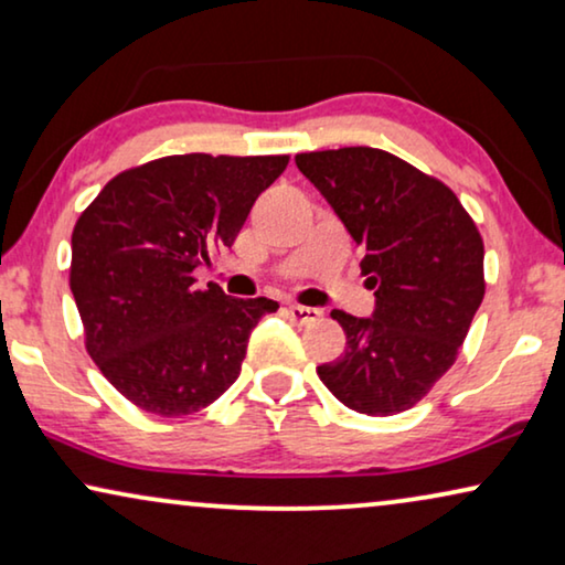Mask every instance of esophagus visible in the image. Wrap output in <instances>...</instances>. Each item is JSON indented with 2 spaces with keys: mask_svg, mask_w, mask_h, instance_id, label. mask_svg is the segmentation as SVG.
<instances>
[{
  "mask_svg": "<svg viewBox=\"0 0 565 565\" xmlns=\"http://www.w3.org/2000/svg\"><path fill=\"white\" fill-rule=\"evenodd\" d=\"M288 316L292 321H298V323H313V321H319L321 319V311L319 308H308V306H288Z\"/></svg>",
  "mask_w": 565,
  "mask_h": 565,
  "instance_id": "esophagus-1",
  "label": "esophagus"
}]
</instances>
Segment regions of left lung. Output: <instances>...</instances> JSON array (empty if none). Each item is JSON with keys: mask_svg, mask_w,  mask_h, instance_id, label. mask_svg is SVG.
Segmentation results:
<instances>
[{"mask_svg": "<svg viewBox=\"0 0 565 565\" xmlns=\"http://www.w3.org/2000/svg\"><path fill=\"white\" fill-rule=\"evenodd\" d=\"M296 164L360 246L375 290L373 319L331 311L347 347L316 373L352 412H406L458 360L486 292L483 238L445 182L388 151L344 146Z\"/></svg>", "mask_w": 565, "mask_h": 565, "instance_id": "1", "label": "left lung"}]
</instances>
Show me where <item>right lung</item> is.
Instances as JSON below:
<instances>
[{
  "instance_id": "add662e5",
  "label": "right lung",
  "mask_w": 565,
  "mask_h": 565,
  "mask_svg": "<svg viewBox=\"0 0 565 565\" xmlns=\"http://www.w3.org/2000/svg\"><path fill=\"white\" fill-rule=\"evenodd\" d=\"M290 157L180 153L126 169L72 234V285L84 344L115 391L149 414L213 404L242 373L269 298L195 288L192 269L231 246L254 200Z\"/></svg>"
}]
</instances>
